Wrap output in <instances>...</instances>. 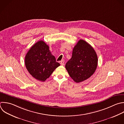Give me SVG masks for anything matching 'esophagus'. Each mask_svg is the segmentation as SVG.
Instances as JSON below:
<instances>
[{"mask_svg":"<svg viewBox=\"0 0 124 124\" xmlns=\"http://www.w3.org/2000/svg\"><path fill=\"white\" fill-rule=\"evenodd\" d=\"M60 63H61V64L62 65H64V60L61 61Z\"/></svg>","mask_w":124,"mask_h":124,"instance_id":"esophagus-1","label":"esophagus"}]
</instances>
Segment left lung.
Returning a JSON list of instances; mask_svg holds the SVG:
<instances>
[{"label": "left lung", "mask_w": 124, "mask_h": 124, "mask_svg": "<svg viewBox=\"0 0 124 124\" xmlns=\"http://www.w3.org/2000/svg\"><path fill=\"white\" fill-rule=\"evenodd\" d=\"M97 63V56L93 47L80 40L74 46L72 58L66 63L65 68L73 80L79 83L93 75Z\"/></svg>", "instance_id": "left-lung-1"}]
</instances>
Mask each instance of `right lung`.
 <instances>
[{"label":"right lung","instance_id":"right-lung-1","mask_svg":"<svg viewBox=\"0 0 124 124\" xmlns=\"http://www.w3.org/2000/svg\"><path fill=\"white\" fill-rule=\"evenodd\" d=\"M25 63L30 74L41 81H46L60 65L51 54L49 46L42 40L31 47L25 56Z\"/></svg>","mask_w":124,"mask_h":124}]
</instances>
